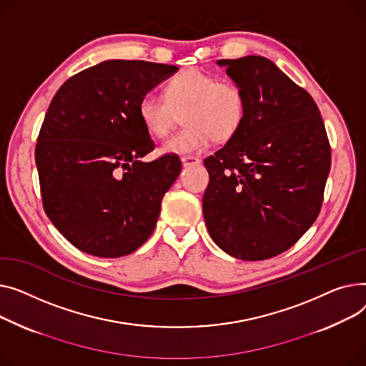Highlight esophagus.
<instances>
[{
	"instance_id": "1",
	"label": "esophagus",
	"mask_w": 366,
	"mask_h": 366,
	"mask_svg": "<svg viewBox=\"0 0 366 366\" xmlns=\"http://www.w3.org/2000/svg\"><path fill=\"white\" fill-rule=\"evenodd\" d=\"M182 164L183 167H190V165H199L201 159L197 157H183L182 158Z\"/></svg>"
}]
</instances>
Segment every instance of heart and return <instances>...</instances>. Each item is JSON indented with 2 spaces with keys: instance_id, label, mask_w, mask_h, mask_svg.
<instances>
[{
  "instance_id": "1",
  "label": "heart",
  "mask_w": 366,
  "mask_h": 366,
  "mask_svg": "<svg viewBox=\"0 0 366 366\" xmlns=\"http://www.w3.org/2000/svg\"><path fill=\"white\" fill-rule=\"evenodd\" d=\"M247 109V96L238 82L189 69L167 82L164 97L144 93L137 104V115L149 136L162 139L183 112L186 125L161 146V152L190 155L207 149L214 139L230 140L242 127Z\"/></svg>"
}]
</instances>
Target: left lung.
<instances>
[{
  "instance_id": "1",
  "label": "left lung",
  "mask_w": 366,
  "mask_h": 366,
  "mask_svg": "<svg viewBox=\"0 0 366 366\" xmlns=\"http://www.w3.org/2000/svg\"><path fill=\"white\" fill-rule=\"evenodd\" d=\"M245 92L247 117L205 158L207 229L224 252L247 262L291 248L313 224L324 201L331 146L312 96L262 56L222 59Z\"/></svg>"
}]
</instances>
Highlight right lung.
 I'll return each instance as SVG.
<instances>
[{
	"label": "right lung",
	"mask_w": 366,
	"mask_h": 366,
	"mask_svg": "<svg viewBox=\"0 0 366 366\" xmlns=\"http://www.w3.org/2000/svg\"><path fill=\"white\" fill-rule=\"evenodd\" d=\"M174 64L106 60L54 94L35 147L42 207L79 251L132 254L152 234L161 201L182 171L177 155L140 158L155 144L139 121L140 97Z\"/></svg>",
	"instance_id": "right-lung-1"
}]
</instances>
